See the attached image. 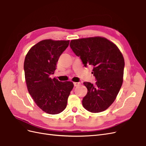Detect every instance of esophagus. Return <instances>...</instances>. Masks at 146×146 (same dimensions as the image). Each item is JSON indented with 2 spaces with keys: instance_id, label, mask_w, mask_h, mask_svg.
Listing matches in <instances>:
<instances>
[{
  "instance_id": "1",
  "label": "esophagus",
  "mask_w": 146,
  "mask_h": 146,
  "mask_svg": "<svg viewBox=\"0 0 146 146\" xmlns=\"http://www.w3.org/2000/svg\"><path fill=\"white\" fill-rule=\"evenodd\" d=\"M74 87H78V86H79L80 85H81V83L80 82H74Z\"/></svg>"
}]
</instances>
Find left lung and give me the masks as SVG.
<instances>
[{
	"label": "left lung",
	"instance_id": "left-lung-1",
	"mask_svg": "<svg viewBox=\"0 0 146 146\" xmlns=\"http://www.w3.org/2000/svg\"><path fill=\"white\" fill-rule=\"evenodd\" d=\"M70 46L85 67L91 65L95 84L84 82L87 93L82 106L92 113L107 109L116 100L123 82L124 59L118 47L105 37L73 39Z\"/></svg>",
	"mask_w": 146,
	"mask_h": 146
}]
</instances>
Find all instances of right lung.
Returning <instances> with one entry per match:
<instances>
[{
	"label": "right lung",
	"instance_id": "right-lung-1",
	"mask_svg": "<svg viewBox=\"0 0 146 146\" xmlns=\"http://www.w3.org/2000/svg\"><path fill=\"white\" fill-rule=\"evenodd\" d=\"M69 42V40H42L33 46L25 56L23 68L28 91L36 105L46 113L62 112L74 87L72 82H62L50 78Z\"/></svg>",
	"mask_w": 146,
	"mask_h": 146
}]
</instances>
